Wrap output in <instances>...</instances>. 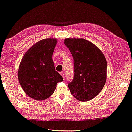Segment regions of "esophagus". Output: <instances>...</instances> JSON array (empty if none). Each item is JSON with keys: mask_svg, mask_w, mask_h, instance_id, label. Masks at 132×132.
Returning <instances> with one entry per match:
<instances>
[{"mask_svg": "<svg viewBox=\"0 0 132 132\" xmlns=\"http://www.w3.org/2000/svg\"><path fill=\"white\" fill-rule=\"evenodd\" d=\"M60 74L61 75L62 77L63 78H64V74L63 72H61V73H60Z\"/></svg>", "mask_w": 132, "mask_h": 132, "instance_id": "obj_1", "label": "esophagus"}]
</instances>
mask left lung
I'll return each mask as SVG.
<instances>
[{"instance_id":"obj_1","label":"left lung","mask_w":132,"mask_h":132,"mask_svg":"<svg viewBox=\"0 0 132 132\" xmlns=\"http://www.w3.org/2000/svg\"><path fill=\"white\" fill-rule=\"evenodd\" d=\"M64 43L74 59V78L68 84L71 94L80 101L94 98L106 81L107 62L104 54L85 39L66 38Z\"/></svg>"}]
</instances>
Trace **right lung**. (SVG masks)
I'll list each match as a JSON object with an SVG mask.
<instances>
[{
  "mask_svg": "<svg viewBox=\"0 0 132 132\" xmlns=\"http://www.w3.org/2000/svg\"><path fill=\"white\" fill-rule=\"evenodd\" d=\"M57 43L55 38L40 40L23 56L18 69V80L28 97L35 100L48 98L54 93L56 84L63 78L55 71L53 54Z\"/></svg>",
  "mask_w": 132,
  "mask_h": 132,
  "instance_id": "right-lung-1",
  "label": "right lung"
}]
</instances>
